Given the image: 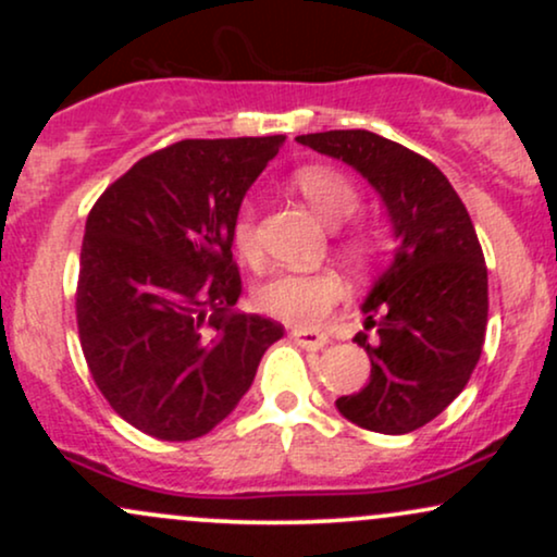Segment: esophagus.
Segmentation results:
<instances>
[{
    "label": "esophagus",
    "mask_w": 557,
    "mask_h": 557,
    "mask_svg": "<svg viewBox=\"0 0 557 557\" xmlns=\"http://www.w3.org/2000/svg\"><path fill=\"white\" fill-rule=\"evenodd\" d=\"M290 337L296 341L298 345H304V348H324V345L330 343V337L324 335V332L319 330H306V327H293L290 330Z\"/></svg>",
    "instance_id": "1"
}]
</instances>
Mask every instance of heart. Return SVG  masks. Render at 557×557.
<instances>
[{
  "label": "heart",
  "instance_id": "1",
  "mask_svg": "<svg viewBox=\"0 0 557 557\" xmlns=\"http://www.w3.org/2000/svg\"><path fill=\"white\" fill-rule=\"evenodd\" d=\"M296 185L306 201L314 207V212L330 225H345L359 214L361 194L343 172L332 168H304L296 175ZM233 246L251 264L261 259L257 207L251 201H243L235 212ZM345 248L354 257H369L372 240L356 233L345 240ZM343 293L345 287L335 272H280L259 285V290L253 293V304L261 314L280 319V322L314 327L341 304Z\"/></svg>",
  "mask_w": 557,
  "mask_h": 557
}]
</instances>
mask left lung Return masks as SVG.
Wrapping results in <instances>:
<instances>
[{
  "instance_id": "8db88e82",
  "label": "left lung",
  "mask_w": 557,
  "mask_h": 557,
  "mask_svg": "<svg viewBox=\"0 0 557 557\" xmlns=\"http://www.w3.org/2000/svg\"><path fill=\"white\" fill-rule=\"evenodd\" d=\"M298 140L354 164L380 190L400 238L354 337L372 361L369 385L337 408L369 432L419 430L458 398L482 356L490 300L474 222L443 172L395 140L369 131Z\"/></svg>"
}]
</instances>
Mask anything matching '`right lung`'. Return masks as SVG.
Instances as JSON below:
<instances>
[{
	"label": "right lung",
	"instance_id": "right-lung-1",
	"mask_svg": "<svg viewBox=\"0 0 557 557\" xmlns=\"http://www.w3.org/2000/svg\"><path fill=\"white\" fill-rule=\"evenodd\" d=\"M285 136L185 138L138 159L88 212L75 317L88 372L127 424L196 440L238 406L283 324L230 311L233 220Z\"/></svg>",
	"mask_w": 557,
	"mask_h": 557
}]
</instances>
